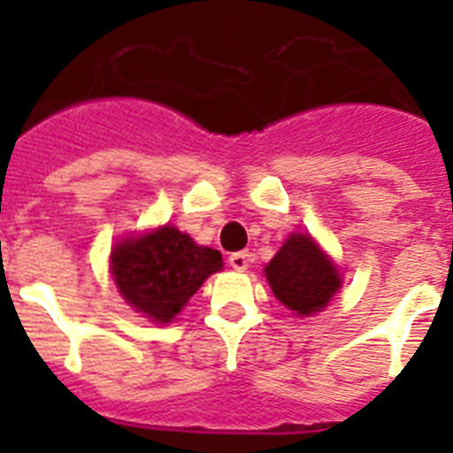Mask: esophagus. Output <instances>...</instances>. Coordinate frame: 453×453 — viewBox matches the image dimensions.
<instances>
[{
  "instance_id": "esophagus-1",
  "label": "esophagus",
  "mask_w": 453,
  "mask_h": 453,
  "mask_svg": "<svg viewBox=\"0 0 453 453\" xmlns=\"http://www.w3.org/2000/svg\"><path fill=\"white\" fill-rule=\"evenodd\" d=\"M229 265L238 272H245L250 267V254L247 251H235L229 256Z\"/></svg>"
}]
</instances>
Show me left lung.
Segmentation results:
<instances>
[{
	"label": "left lung",
	"instance_id": "obj_1",
	"mask_svg": "<svg viewBox=\"0 0 453 453\" xmlns=\"http://www.w3.org/2000/svg\"><path fill=\"white\" fill-rule=\"evenodd\" d=\"M274 297L297 315L319 313L342 286V276L311 234H290L265 265Z\"/></svg>",
	"mask_w": 453,
	"mask_h": 453
}]
</instances>
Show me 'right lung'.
I'll return each instance as SVG.
<instances>
[{
    "instance_id": "obj_1",
    "label": "right lung",
    "mask_w": 453,
    "mask_h": 453,
    "mask_svg": "<svg viewBox=\"0 0 453 453\" xmlns=\"http://www.w3.org/2000/svg\"><path fill=\"white\" fill-rule=\"evenodd\" d=\"M222 254L199 247L177 226L119 240L111 274L124 302L156 324H170L208 276L222 270Z\"/></svg>"
}]
</instances>
